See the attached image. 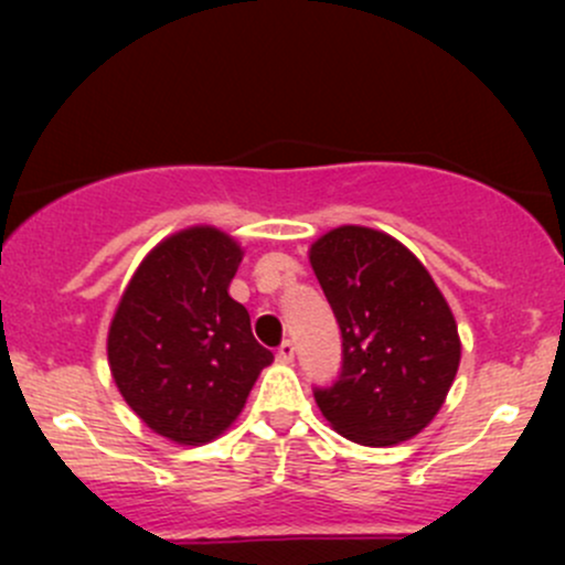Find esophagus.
Instances as JSON below:
<instances>
[{
    "mask_svg": "<svg viewBox=\"0 0 565 565\" xmlns=\"http://www.w3.org/2000/svg\"><path fill=\"white\" fill-rule=\"evenodd\" d=\"M276 361L278 364H291V361H295V345H291L289 340H284L281 348L276 350Z\"/></svg>",
    "mask_w": 565,
    "mask_h": 565,
    "instance_id": "1",
    "label": "esophagus"
}]
</instances>
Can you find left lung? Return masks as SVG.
<instances>
[{
    "label": "left lung",
    "instance_id": "left-lung-1",
    "mask_svg": "<svg viewBox=\"0 0 565 565\" xmlns=\"http://www.w3.org/2000/svg\"><path fill=\"white\" fill-rule=\"evenodd\" d=\"M310 265L342 332V369L316 404L340 436L393 446L444 406L462 355L449 302L425 265L387 233L340 225L310 246Z\"/></svg>",
    "mask_w": 565,
    "mask_h": 565
}]
</instances>
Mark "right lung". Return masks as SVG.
Masks as SVG:
<instances>
[{
    "label": "right lung",
    "instance_id": "1",
    "mask_svg": "<svg viewBox=\"0 0 565 565\" xmlns=\"http://www.w3.org/2000/svg\"><path fill=\"white\" fill-rule=\"evenodd\" d=\"M242 257L212 225L172 233L138 265L111 319L108 364L121 398L174 444L201 446L228 430L274 361L228 295Z\"/></svg>",
    "mask_w": 565,
    "mask_h": 565
}]
</instances>
